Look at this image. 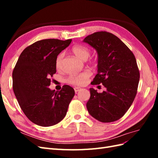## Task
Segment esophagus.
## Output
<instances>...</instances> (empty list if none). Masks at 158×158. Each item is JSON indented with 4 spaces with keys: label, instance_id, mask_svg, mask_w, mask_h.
<instances>
[{
    "label": "esophagus",
    "instance_id": "1",
    "mask_svg": "<svg viewBox=\"0 0 158 158\" xmlns=\"http://www.w3.org/2000/svg\"><path fill=\"white\" fill-rule=\"evenodd\" d=\"M74 89H75V92H79L80 89H81V88H79V87H75V88H74Z\"/></svg>",
    "mask_w": 158,
    "mask_h": 158
}]
</instances>
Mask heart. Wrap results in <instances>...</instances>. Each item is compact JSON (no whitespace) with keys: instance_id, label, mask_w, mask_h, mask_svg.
<instances>
[{"instance_id":"1","label":"heart","mask_w":158,"mask_h":158,"mask_svg":"<svg viewBox=\"0 0 158 158\" xmlns=\"http://www.w3.org/2000/svg\"><path fill=\"white\" fill-rule=\"evenodd\" d=\"M71 50L74 54L83 60H86L90 56V50L84 45H75L73 47ZM62 58V53H60L56 60V67L57 69L60 68ZM91 75V72L87 70L77 75L69 76L67 79V82L75 85H83L88 82Z\"/></svg>"}]
</instances>
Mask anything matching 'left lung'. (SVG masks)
<instances>
[{"mask_svg": "<svg viewBox=\"0 0 158 158\" xmlns=\"http://www.w3.org/2000/svg\"><path fill=\"white\" fill-rule=\"evenodd\" d=\"M98 52V74L92 85L102 84V93L90 88L87 109L101 122H113L125 115L135 100L140 73L135 56L125 43L106 31L93 33L83 40Z\"/></svg>", "mask_w": 158, "mask_h": 158, "instance_id": "1", "label": "left lung"}]
</instances>
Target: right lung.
Here are the masks:
<instances>
[{"instance_id": "1", "label": "right lung", "mask_w": 158, "mask_h": 158, "mask_svg": "<svg viewBox=\"0 0 158 158\" xmlns=\"http://www.w3.org/2000/svg\"><path fill=\"white\" fill-rule=\"evenodd\" d=\"M71 39H49L38 41L23 49L13 70V89L19 105L29 120L48 127L62 121L75 96L68 85L60 91L48 87L56 73V60Z\"/></svg>"}]
</instances>
